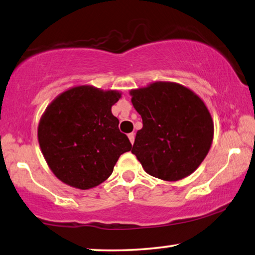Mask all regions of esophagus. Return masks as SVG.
I'll return each instance as SVG.
<instances>
[{"mask_svg":"<svg viewBox=\"0 0 255 255\" xmlns=\"http://www.w3.org/2000/svg\"><path fill=\"white\" fill-rule=\"evenodd\" d=\"M128 138H129V140H130L131 144L134 143V139H135V134H134V132H130V134H128Z\"/></svg>","mask_w":255,"mask_h":255,"instance_id":"34e87169","label":"esophagus"}]
</instances>
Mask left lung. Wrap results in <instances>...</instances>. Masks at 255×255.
<instances>
[{"instance_id": "left-lung-1", "label": "left lung", "mask_w": 255, "mask_h": 255, "mask_svg": "<svg viewBox=\"0 0 255 255\" xmlns=\"http://www.w3.org/2000/svg\"><path fill=\"white\" fill-rule=\"evenodd\" d=\"M130 95L143 121L131 153L144 170L165 181L181 180L195 172L213 140V121L204 102L173 82H154Z\"/></svg>"}]
</instances>
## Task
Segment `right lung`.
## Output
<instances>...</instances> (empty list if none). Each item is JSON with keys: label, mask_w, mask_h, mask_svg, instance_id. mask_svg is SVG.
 <instances>
[{"label": "right lung", "mask_w": 255, "mask_h": 255, "mask_svg": "<svg viewBox=\"0 0 255 255\" xmlns=\"http://www.w3.org/2000/svg\"><path fill=\"white\" fill-rule=\"evenodd\" d=\"M121 95L80 86L59 95L45 110L37 129L40 147L55 175L86 190L111 175L118 159L131 150L111 108Z\"/></svg>", "instance_id": "1"}]
</instances>
